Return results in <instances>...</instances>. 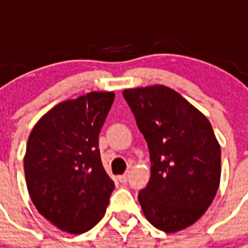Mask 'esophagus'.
<instances>
[{
    "label": "esophagus",
    "mask_w": 248,
    "mask_h": 248,
    "mask_svg": "<svg viewBox=\"0 0 248 248\" xmlns=\"http://www.w3.org/2000/svg\"><path fill=\"white\" fill-rule=\"evenodd\" d=\"M128 177H130V172H128V171H127V172H124V175H121V176H120V181H121V183H124H124H127Z\"/></svg>",
    "instance_id": "34e87169"
}]
</instances>
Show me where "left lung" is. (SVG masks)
<instances>
[{
    "label": "left lung",
    "instance_id": "8db88e82",
    "mask_svg": "<svg viewBox=\"0 0 248 248\" xmlns=\"http://www.w3.org/2000/svg\"><path fill=\"white\" fill-rule=\"evenodd\" d=\"M151 155V180L139 192L149 223L175 233L194 224L220 185L221 149L210 121L167 86L124 90Z\"/></svg>",
    "mask_w": 248,
    "mask_h": 248
}]
</instances>
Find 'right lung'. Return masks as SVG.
<instances>
[{
  "mask_svg": "<svg viewBox=\"0 0 248 248\" xmlns=\"http://www.w3.org/2000/svg\"><path fill=\"white\" fill-rule=\"evenodd\" d=\"M113 100L114 93L93 91L59 103L28 138L24 172L31 200L45 219L71 234L103 219L114 189L99 151Z\"/></svg>",
  "mask_w": 248,
  "mask_h": 248,
  "instance_id": "1",
  "label": "right lung"
}]
</instances>
